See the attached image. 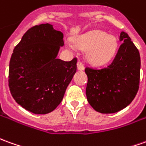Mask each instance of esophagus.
<instances>
[{
  "instance_id": "obj_1",
  "label": "esophagus",
  "mask_w": 146,
  "mask_h": 146,
  "mask_svg": "<svg viewBox=\"0 0 146 146\" xmlns=\"http://www.w3.org/2000/svg\"><path fill=\"white\" fill-rule=\"evenodd\" d=\"M84 69H85V67H84V65L82 64V62L78 60L77 61V69L78 70H84Z\"/></svg>"
}]
</instances>
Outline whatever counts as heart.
Here are the masks:
<instances>
[{
    "label": "heart",
    "instance_id": "obj_1",
    "mask_svg": "<svg viewBox=\"0 0 146 146\" xmlns=\"http://www.w3.org/2000/svg\"><path fill=\"white\" fill-rule=\"evenodd\" d=\"M77 48L86 50V59L91 64L102 65L111 60L118 48V41L113 35L102 30H91L73 38ZM69 48H73L71 44Z\"/></svg>",
    "mask_w": 146,
    "mask_h": 146
}]
</instances>
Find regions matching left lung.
<instances>
[{
    "instance_id": "1",
    "label": "left lung",
    "mask_w": 146,
    "mask_h": 146,
    "mask_svg": "<svg viewBox=\"0 0 146 146\" xmlns=\"http://www.w3.org/2000/svg\"><path fill=\"white\" fill-rule=\"evenodd\" d=\"M124 40L110 65L102 69L86 67V97L90 106L102 113H114L128 106L139 89L141 58L130 37L121 32Z\"/></svg>"
}]
</instances>
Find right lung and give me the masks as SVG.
<instances>
[{"label":"right lung","mask_w":146,"mask_h":146,"mask_svg":"<svg viewBox=\"0 0 146 146\" xmlns=\"http://www.w3.org/2000/svg\"><path fill=\"white\" fill-rule=\"evenodd\" d=\"M63 45V33L47 23L29 29L13 49L9 87L15 101L26 110L46 114L62 101L77 71V58H56Z\"/></svg>","instance_id":"right-lung-1"}]
</instances>
